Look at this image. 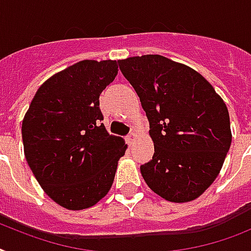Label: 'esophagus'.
Returning <instances> with one entry per match:
<instances>
[{
	"instance_id": "obj_1",
	"label": "esophagus",
	"mask_w": 251,
	"mask_h": 251,
	"mask_svg": "<svg viewBox=\"0 0 251 251\" xmlns=\"http://www.w3.org/2000/svg\"><path fill=\"white\" fill-rule=\"evenodd\" d=\"M136 140H137V134L133 133V132H132V133H129L127 136V142L129 145H133L134 141H136Z\"/></svg>"
}]
</instances>
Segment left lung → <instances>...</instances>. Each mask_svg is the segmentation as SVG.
<instances>
[{
    "label": "left lung",
    "instance_id": "left-lung-1",
    "mask_svg": "<svg viewBox=\"0 0 251 251\" xmlns=\"http://www.w3.org/2000/svg\"><path fill=\"white\" fill-rule=\"evenodd\" d=\"M118 64L150 123L155 152L140 167L145 182L168 201L195 200L214 182L232 141L222 97L196 70L164 56Z\"/></svg>",
    "mask_w": 251,
    "mask_h": 251
}]
</instances>
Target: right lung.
<instances>
[{"instance_id": "1", "label": "right lung", "mask_w": 251, "mask_h": 251, "mask_svg": "<svg viewBox=\"0 0 251 251\" xmlns=\"http://www.w3.org/2000/svg\"><path fill=\"white\" fill-rule=\"evenodd\" d=\"M117 74L115 60L74 64L39 87L23 119L29 168L43 191L69 210L106 195L127 149L101 123L99 97Z\"/></svg>"}]
</instances>
